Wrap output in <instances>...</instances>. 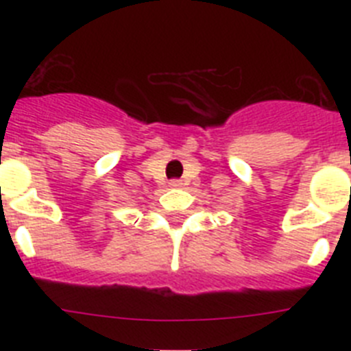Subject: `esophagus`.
<instances>
[{
  "mask_svg": "<svg viewBox=\"0 0 351 351\" xmlns=\"http://www.w3.org/2000/svg\"><path fill=\"white\" fill-rule=\"evenodd\" d=\"M170 188H181L182 186V181H179V179H173V181L169 182Z\"/></svg>",
  "mask_w": 351,
  "mask_h": 351,
  "instance_id": "1",
  "label": "esophagus"
}]
</instances>
